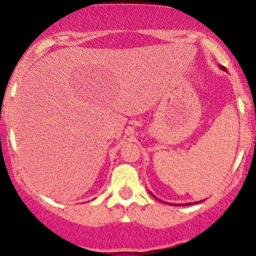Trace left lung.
I'll return each mask as SVG.
<instances>
[{"label": "left lung", "mask_w": 256, "mask_h": 256, "mask_svg": "<svg viewBox=\"0 0 256 256\" xmlns=\"http://www.w3.org/2000/svg\"><path fill=\"white\" fill-rule=\"evenodd\" d=\"M219 68H220V69H222V70H224V72H226V70H227V69H226V68H224V66H222V65H219ZM150 194H151V192H150ZM151 196H152V198H156V200H158V201H162V200H159V198H156V196H155V195H154V194H151ZM198 202H200V201H198ZM191 204H192V202H191ZM191 204H190V202H188V204H184V205H191ZM194 204H196V202H194ZM174 206H177V204L174 205Z\"/></svg>", "instance_id": "left-lung-1"}]
</instances>
